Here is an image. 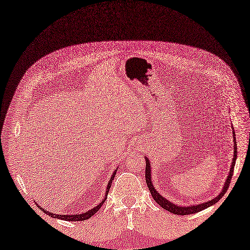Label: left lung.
<instances>
[{"instance_id":"8db88e82","label":"left lung","mask_w":250,"mask_h":250,"mask_svg":"<svg viewBox=\"0 0 250 250\" xmlns=\"http://www.w3.org/2000/svg\"><path fill=\"white\" fill-rule=\"evenodd\" d=\"M233 134H234V135H233V137H235V133H233ZM236 149H237V147H236V142H235V139H234V157H233V160H232V166H231V168H230V173H229V175H228L227 182H226V184L224 186V189L221 190L220 194L217 196V198H215L214 200L206 202V203H202V204L193 205V206H178V205H175V204L172 203V202L166 200V199L163 198V196H161L160 194L157 192V190L155 189V187H153L152 183H151V174H150L151 173V168H150V164H149V161H148V159L146 158V168H145L146 184L148 186V188H149V191H150V193L152 195L153 200H155L157 203L162 207V208L167 209V210L169 211V213H173L175 215H190V214H194V213H198V211H201V210L207 208V207L214 205L215 203H217V202H218L222 198V196H224V194L227 192L228 188H229L231 178L233 176V172H234V166H235L236 156H237Z\"/></svg>"}]
</instances>
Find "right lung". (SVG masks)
<instances>
[{"instance_id":"obj_1","label":"right lung","mask_w":250,"mask_h":250,"mask_svg":"<svg viewBox=\"0 0 250 250\" xmlns=\"http://www.w3.org/2000/svg\"><path fill=\"white\" fill-rule=\"evenodd\" d=\"M115 175H116V171L113 173V175H111V178H110L109 183H108V185H107V189H106V196L104 198V200H103L102 202H101V203H100L99 205L94 206L93 208L88 210L87 213L79 214V215H56V214H54V213H47V211H46L44 208H42V207H41V209L43 210L44 213H46L47 215H49L50 217H54V218H58V219H63V220H66V221H83V220L89 219L90 217H92V216H93L95 213H97V211L101 208V206L103 205V203L105 202L106 198H107V194H108V191H109V188H110V185H111V183H113ZM39 207H40V206H39Z\"/></svg>"}]
</instances>
